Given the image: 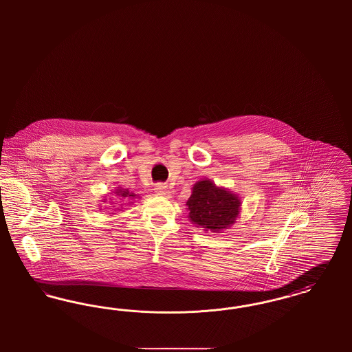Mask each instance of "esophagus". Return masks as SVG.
<instances>
[{"instance_id": "1", "label": "esophagus", "mask_w": 352, "mask_h": 352, "mask_svg": "<svg viewBox=\"0 0 352 352\" xmlns=\"http://www.w3.org/2000/svg\"><path fill=\"white\" fill-rule=\"evenodd\" d=\"M155 194L157 195H161V197H168L170 194V190H168V186L164 184H158L155 186Z\"/></svg>"}]
</instances>
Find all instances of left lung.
Returning <instances> with one entry per match:
<instances>
[{"mask_svg":"<svg viewBox=\"0 0 352 352\" xmlns=\"http://www.w3.org/2000/svg\"><path fill=\"white\" fill-rule=\"evenodd\" d=\"M187 218L204 231L220 234L230 228L241 210V199L228 188L219 187L211 179H201L192 186L186 201Z\"/></svg>","mask_w":352,"mask_h":352,"instance_id":"obj_1","label":"left lung"}]
</instances>
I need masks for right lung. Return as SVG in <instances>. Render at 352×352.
Here are the masks:
<instances>
[{
    "label": "right lung",
    "mask_w": 352,
    "mask_h": 352,
    "mask_svg": "<svg viewBox=\"0 0 352 352\" xmlns=\"http://www.w3.org/2000/svg\"><path fill=\"white\" fill-rule=\"evenodd\" d=\"M113 192H115V197H116L118 199H120V201H122V199H124L125 201H129L128 204H133V201H134V199H138V198H140V197H138V195H135L134 192H131L128 188H122V187H120V186L116 187V190H115ZM109 201H109V204H113V207H115L113 199H111V198H109ZM101 201L107 203L108 199H107V198H104V199H102Z\"/></svg>",
    "instance_id": "1"
}]
</instances>
